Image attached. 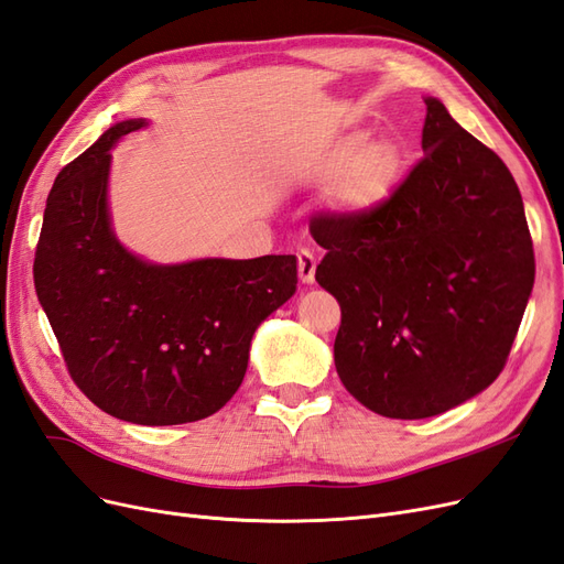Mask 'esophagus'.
<instances>
[{
  "label": "esophagus",
  "mask_w": 564,
  "mask_h": 564,
  "mask_svg": "<svg viewBox=\"0 0 564 564\" xmlns=\"http://www.w3.org/2000/svg\"><path fill=\"white\" fill-rule=\"evenodd\" d=\"M299 278L303 284H313L315 282V256L311 249H301L299 253Z\"/></svg>",
  "instance_id": "34e87169"
}]
</instances>
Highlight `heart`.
<instances>
[{"mask_svg": "<svg viewBox=\"0 0 564 564\" xmlns=\"http://www.w3.org/2000/svg\"><path fill=\"white\" fill-rule=\"evenodd\" d=\"M402 150L381 135L348 141L317 166V176L334 178L332 202L346 216L379 209L402 172Z\"/></svg>", "mask_w": 564, "mask_h": 564, "instance_id": "1", "label": "heart"}]
</instances>
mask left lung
<instances>
[{
	"label": "left lung",
	"mask_w": 564,
	"mask_h": 564,
	"mask_svg": "<svg viewBox=\"0 0 564 564\" xmlns=\"http://www.w3.org/2000/svg\"><path fill=\"white\" fill-rule=\"evenodd\" d=\"M423 160L365 216L313 218L315 280L340 305L334 365L355 400L429 419L499 377L532 296L534 249L497 152L425 98Z\"/></svg>",
	"instance_id": "obj_1"
}]
</instances>
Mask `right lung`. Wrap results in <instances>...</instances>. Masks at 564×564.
<instances>
[{
    "instance_id": "add662e5",
    "label": "right lung",
    "mask_w": 564,
    "mask_h": 564,
    "mask_svg": "<svg viewBox=\"0 0 564 564\" xmlns=\"http://www.w3.org/2000/svg\"><path fill=\"white\" fill-rule=\"evenodd\" d=\"M148 119L112 124L51 187L35 289L70 377L106 414L176 425L240 388L261 322L296 294V256L152 263L117 240L112 148Z\"/></svg>"
}]
</instances>
